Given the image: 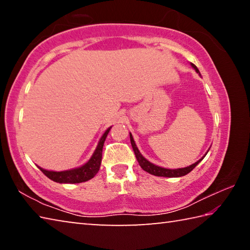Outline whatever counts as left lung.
Here are the masks:
<instances>
[{
    "mask_svg": "<svg viewBox=\"0 0 250 250\" xmlns=\"http://www.w3.org/2000/svg\"><path fill=\"white\" fill-rule=\"evenodd\" d=\"M193 68L195 69L197 73H200L197 69V67L192 64ZM130 141H131V146H132L133 147V151H134V154H135V158H137L139 164H140V167L143 168V170L146 171L147 173H150V174L152 175H155V176H164V177H180V176H184L188 174V173L191 172L194 167H195L198 163L201 162V161L203 160V158L201 160H198L197 162H195L194 164H192V166H189L188 167H183V168H176V170H170V168H163V167H160L158 166H154V164L150 163L149 161L146 160L143 156L141 155L140 151L138 150L137 146H135L134 143V140L132 138V135H131L130 133Z\"/></svg>",
    "mask_w": 250,
    "mask_h": 250,
    "instance_id": "8db88e82",
    "label": "left lung"
}]
</instances>
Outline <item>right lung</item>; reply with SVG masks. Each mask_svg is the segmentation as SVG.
Wrapping results in <instances>:
<instances>
[{"label":"right lung","instance_id":"add662e5","mask_svg":"<svg viewBox=\"0 0 250 250\" xmlns=\"http://www.w3.org/2000/svg\"><path fill=\"white\" fill-rule=\"evenodd\" d=\"M109 129L104 133L103 137H101L100 141L97 146V149L94 152V154L90 158V160L84 164V166L80 167L78 168H74V170L69 171H62V172H54V171H46L44 168L40 167V170L44 173V174L54 182H57V183H82V182H86L94 177L97 173H98L100 168V163H101V158H103V147L105 138L109 133Z\"/></svg>","mask_w":250,"mask_h":250}]
</instances>
